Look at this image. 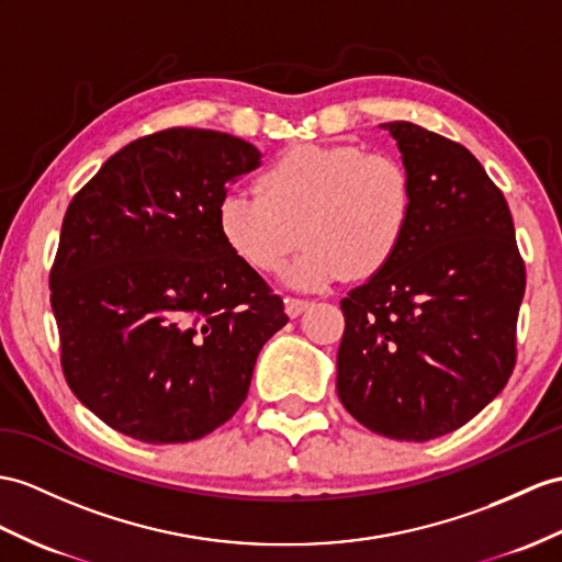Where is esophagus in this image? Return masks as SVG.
Masks as SVG:
<instances>
[{"mask_svg":"<svg viewBox=\"0 0 562 562\" xmlns=\"http://www.w3.org/2000/svg\"><path fill=\"white\" fill-rule=\"evenodd\" d=\"M283 307H285V314H289L291 319H295V317H300V314H303V312L310 307V303H307V300L285 297V300H283Z\"/></svg>","mask_w":562,"mask_h":562,"instance_id":"obj_1","label":"esophagus"}]
</instances>
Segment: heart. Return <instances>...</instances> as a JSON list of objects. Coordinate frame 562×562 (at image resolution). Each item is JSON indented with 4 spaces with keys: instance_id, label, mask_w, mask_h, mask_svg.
<instances>
[{
    "instance_id": "1",
    "label": "heart",
    "mask_w": 562,
    "mask_h": 562,
    "mask_svg": "<svg viewBox=\"0 0 562 562\" xmlns=\"http://www.w3.org/2000/svg\"><path fill=\"white\" fill-rule=\"evenodd\" d=\"M257 195L228 193L216 207L226 248L257 273H277L307 240L285 281L322 291L372 279L401 252L415 216L405 164L360 145H297L257 176Z\"/></svg>"
}]
</instances>
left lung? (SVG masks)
<instances>
[{
  "label": "left lung",
  "instance_id": "8db88e82",
  "mask_svg": "<svg viewBox=\"0 0 562 562\" xmlns=\"http://www.w3.org/2000/svg\"><path fill=\"white\" fill-rule=\"evenodd\" d=\"M415 181L401 252L340 300L336 391L369 431L429 441L456 431L508 384L525 262L498 186L456 140L381 123Z\"/></svg>",
  "mask_w": 562,
  "mask_h": 562
}]
</instances>
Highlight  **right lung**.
Instances as JSON below:
<instances>
[{"instance_id":"obj_1","label":"right lung","mask_w":562,"mask_h":562,"mask_svg":"<svg viewBox=\"0 0 562 562\" xmlns=\"http://www.w3.org/2000/svg\"><path fill=\"white\" fill-rule=\"evenodd\" d=\"M259 157L228 133L164 128L109 157L68 204L49 271L61 369L131 439L188 443L222 427L289 322L216 228L218 202Z\"/></svg>"}]
</instances>
